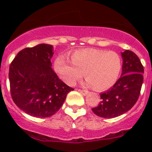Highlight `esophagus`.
Masks as SVG:
<instances>
[{"instance_id":"obj_1","label":"esophagus","mask_w":152,"mask_h":152,"mask_svg":"<svg viewBox=\"0 0 152 152\" xmlns=\"http://www.w3.org/2000/svg\"><path fill=\"white\" fill-rule=\"evenodd\" d=\"M78 91L81 93V94H83V95H86L88 94V91L86 90H81V89H78Z\"/></svg>"}]
</instances>
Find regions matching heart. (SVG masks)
<instances>
[{"mask_svg": "<svg viewBox=\"0 0 152 152\" xmlns=\"http://www.w3.org/2000/svg\"><path fill=\"white\" fill-rule=\"evenodd\" d=\"M71 60L61 55L55 61L56 71L69 85H73L84 73L88 84L95 90H106L115 83L121 70V59L113 51L81 49L72 53Z\"/></svg>", "mask_w": 152, "mask_h": 152, "instance_id": "obj_1", "label": "heart"}]
</instances>
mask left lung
Here are the masks:
<instances>
[{"instance_id":"obj_1","label":"left lung","mask_w":152,"mask_h":152,"mask_svg":"<svg viewBox=\"0 0 152 152\" xmlns=\"http://www.w3.org/2000/svg\"><path fill=\"white\" fill-rule=\"evenodd\" d=\"M121 76L114 85L100 95L101 101L92 108L94 113L101 118H112L129 111L138 100L144 80V66L135 53L125 50Z\"/></svg>"}]
</instances>
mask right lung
<instances>
[{
  "label": "right lung",
  "instance_id": "obj_1",
  "mask_svg": "<svg viewBox=\"0 0 152 152\" xmlns=\"http://www.w3.org/2000/svg\"><path fill=\"white\" fill-rule=\"evenodd\" d=\"M53 46L39 44L23 49L9 66L11 96L16 106L36 118L53 115L73 88L61 80L53 70Z\"/></svg>",
  "mask_w": 152,
  "mask_h": 152
}]
</instances>
